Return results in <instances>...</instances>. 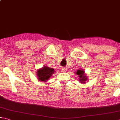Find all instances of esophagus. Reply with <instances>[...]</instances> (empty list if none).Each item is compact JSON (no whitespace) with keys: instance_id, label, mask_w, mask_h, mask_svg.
Instances as JSON below:
<instances>
[{"instance_id":"1","label":"esophagus","mask_w":120,"mask_h":120,"mask_svg":"<svg viewBox=\"0 0 120 120\" xmlns=\"http://www.w3.org/2000/svg\"><path fill=\"white\" fill-rule=\"evenodd\" d=\"M66 70H67V69H66V68L65 67H62L61 68V71H62V72H65Z\"/></svg>"}]
</instances>
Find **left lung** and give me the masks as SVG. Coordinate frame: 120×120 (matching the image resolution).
I'll list each match as a JSON object with an SVG mask.
<instances>
[{"mask_svg":"<svg viewBox=\"0 0 120 120\" xmlns=\"http://www.w3.org/2000/svg\"><path fill=\"white\" fill-rule=\"evenodd\" d=\"M76 74L79 75V77L80 78V81L81 82L85 83V81L87 80V78L85 75V72L83 70H78L77 72H76Z\"/></svg>","mask_w":120,"mask_h":120,"instance_id":"obj_1","label":"left lung"}]
</instances>
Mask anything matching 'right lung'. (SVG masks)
Returning <instances> with one entry per match:
<instances>
[{
	"instance_id": "add662e5",
	"label": "right lung",
	"mask_w": 120,
	"mask_h": 120,
	"mask_svg": "<svg viewBox=\"0 0 120 120\" xmlns=\"http://www.w3.org/2000/svg\"><path fill=\"white\" fill-rule=\"evenodd\" d=\"M55 70L52 68L44 67L42 68L41 69L38 70L37 71V76H38L40 81H46L49 79V78L52 76Z\"/></svg>"
}]
</instances>
